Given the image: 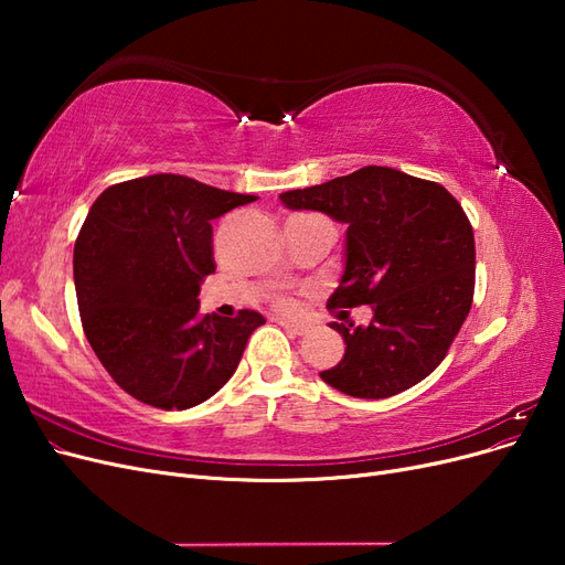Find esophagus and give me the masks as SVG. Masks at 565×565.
I'll list each match as a JSON object with an SVG mask.
<instances>
[{
  "label": "esophagus",
  "mask_w": 565,
  "mask_h": 565,
  "mask_svg": "<svg viewBox=\"0 0 565 565\" xmlns=\"http://www.w3.org/2000/svg\"><path fill=\"white\" fill-rule=\"evenodd\" d=\"M285 330H289L292 334H303V332H309V324H303V322H295V320H285V318H280L278 320Z\"/></svg>",
  "instance_id": "34e87169"
}]
</instances>
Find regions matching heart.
<instances>
[{
  "label": "heart",
  "instance_id": "1",
  "mask_svg": "<svg viewBox=\"0 0 565 565\" xmlns=\"http://www.w3.org/2000/svg\"><path fill=\"white\" fill-rule=\"evenodd\" d=\"M278 303H280V309H287V311H289V309H292V306H295V303H292V301H289V299H280Z\"/></svg>",
  "mask_w": 565,
  "mask_h": 565
}]
</instances>
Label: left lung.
Returning <instances> with one entry per match:
<instances>
[{"mask_svg":"<svg viewBox=\"0 0 565 565\" xmlns=\"http://www.w3.org/2000/svg\"><path fill=\"white\" fill-rule=\"evenodd\" d=\"M280 202L347 226L330 309L372 306L367 324H330L347 349L320 380L347 396L380 401L429 377L473 299L476 247L461 204L443 185L391 167L287 191Z\"/></svg>","mask_w":565,"mask_h":565,"instance_id":"obj_1","label":"left lung"}]
</instances>
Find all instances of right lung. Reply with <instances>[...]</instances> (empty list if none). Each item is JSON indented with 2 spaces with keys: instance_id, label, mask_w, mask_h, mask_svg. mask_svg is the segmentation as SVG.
<instances>
[{
  "instance_id": "right-lung-1",
  "label": "right lung",
  "mask_w": 565,
  "mask_h": 565,
  "mask_svg": "<svg viewBox=\"0 0 565 565\" xmlns=\"http://www.w3.org/2000/svg\"><path fill=\"white\" fill-rule=\"evenodd\" d=\"M254 195L156 174L106 188L73 254L82 328L129 396L188 409L224 386L241 363L256 311L200 316V285L214 273L212 218Z\"/></svg>"
}]
</instances>
